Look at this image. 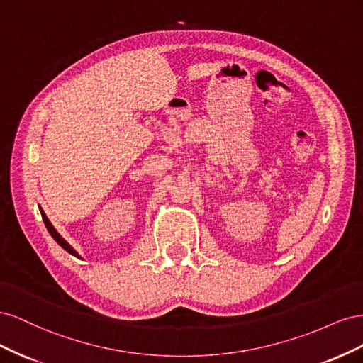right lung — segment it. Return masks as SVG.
I'll return each mask as SVG.
<instances>
[{
	"label": "right lung",
	"instance_id": "add662e5",
	"mask_svg": "<svg viewBox=\"0 0 363 363\" xmlns=\"http://www.w3.org/2000/svg\"><path fill=\"white\" fill-rule=\"evenodd\" d=\"M40 213H42V219H43V223H45V227L48 228V232H50V235L54 238V240H56V242L63 248V250H67L69 255H72V256H75V257H79V255H77V251L67 242V240H65L57 232H56V228H54L52 225H51V223L48 221V218H47V215L43 213L42 211H40Z\"/></svg>",
	"mask_w": 363,
	"mask_h": 363
}]
</instances>
